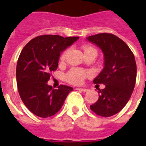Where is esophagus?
<instances>
[{"label": "esophagus", "instance_id": "1", "mask_svg": "<svg viewBox=\"0 0 146 146\" xmlns=\"http://www.w3.org/2000/svg\"><path fill=\"white\" fill-rule=\"evenodd\" d=\"M76 90H78V91H80V92H88V89H86V88H76Z\"/></svg>", "mask_w": 146, "mask_h": 146}]
</instances>
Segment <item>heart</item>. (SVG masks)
<instances>
[{
	"mask_svg": "<svg viewBox=\"0 0 146 146\" xmlns=\"http://www.w3.org/2000/svg\"><path fill=\"white\" fill-rule=\"evenodd\" d=\"M84 53H86L88 51H96V50H95V48H94L92 46L86 45V46H84ZM67 52H68V51L66 50L61 54V62H64L66 60ZM90 76H91V73L89 71L82 70L80 68H73L67 72L66 76H65V78L67 82H69L70 84H72L74 85H80V84H82L86 78H88Z\"/></svg>",
	"mask_w": 146,
	"mask_h": 146,
	"instance_id": "obj_1",
	"label": "heart"
}]
</instances>
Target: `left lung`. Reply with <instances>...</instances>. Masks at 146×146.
<instances>
[{"label": "left lung", "mask_w": 146, "mask_h": 146, "mask_svg": "<svg viewBox=\"0 0 146 146\" xmlns=\"http://www.w3.org/2000/svg\"><path fill=\"white\" fill-rule=\"evenodd\" d=\"M90 42L101 48L105 67L94 84H103L98 89L99 97L91 110L104 117L119 113L127 103L135 88L137 66L135 55L125 42L112 33H98L88 37Z\"/></svg>", "instance_id": "left-lung-1"}]
</instances>
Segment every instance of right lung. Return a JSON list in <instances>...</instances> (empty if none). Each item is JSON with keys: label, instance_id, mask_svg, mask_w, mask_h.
Here are the masks:
<instances>
[{"label": "right lung", "instance_id": "right-lung-1", "mask_svg": "<svg viewBox=\"0 0 146 146\" xmlns=\"http://www.w3.org/2000/svg\"><path fill=\"white\" fill-rule=\"evenodd\" d=\"M78 38L41 35L32 39L21 51L16 66L18 91L25 106L36 116L54 115L73 90L63 84L54 89L47 82L51 72L57 70L61 52Z\"/></svg>", "mask_w": 146, "mask_h": 146}]
</instances>
